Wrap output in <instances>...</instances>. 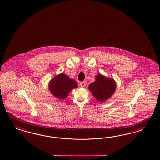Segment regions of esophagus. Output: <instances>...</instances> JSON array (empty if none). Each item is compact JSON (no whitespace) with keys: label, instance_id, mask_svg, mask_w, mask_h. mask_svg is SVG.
<instances>
[{"label":"esophagus","instance_id":"1","mask_svg":"<svg viewBox=\"0 0 160 160\" xmlns=\"http://www.w3.org/2000/svg\"><path fill=\"white\" fill-rule=\"evenodd\" d=\"M86 84H87V82L86 81H82V82H81V83H80V85L82 87H85Z\"/></svg>","mask_w":160,"mask_h":160}]
</instances>
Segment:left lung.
Masks as SVG:
<instances>
[{
	"mask_svg": "<svg viewBox=\"0 0 160 160\" xmlns=\"http://www.w3.org/2000/svg\"><path fill=\"white\" fill-rule=\"evenodd\" d=\"M116 82L112 78L98 74L95 82L89 85V90L99 102H103L110 98L116 89Z\"/></svg>",
	"mask_w": 160,
	"mask_h": 160,
	"instance_id": "left-lung-1",
	"label": "left lung"
}]
</instances>
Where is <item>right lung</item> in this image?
<instances>
[{
	"mask_svg": "<svg viewBox=\"0 0 160 160\" xmlns=\"http://www.w3.org/2000/svg\"><path fill=\"white\" fill-rule=\"evenodd\" d=\"M77 87V82L63 73L53 78L49 83L52 95L61 100L67 98L70 91Z\"/></svg>",
	"mask_w": 160,
	"mask_h": 160,
	"instance_id": "right-lung-1",
	"label": "right lung"
}]
</instances>
